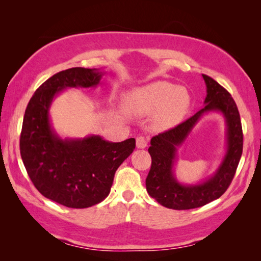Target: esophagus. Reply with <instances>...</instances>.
<instances>
[{
	"label": "esophagus",
	"mask_w": 261,
	"mask_h": 261,
	"mask_svg": "<svg viewBox=\"0 0 261 261\" xmlns=\"http://www.w3.org/2000/svg\"><path fill=\"white\" fill-rule=\"evenodd\" d=\"M136 145L137 148H145L147 146V140L143 136H138L136 138Z\"/></svg>",
	"instance_id": "esophagus-1"
}]
</instances>
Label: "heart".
Instances as JSON below:
<instances>
[{
    "label": "heart",
    "mask_w": 261,
    "mask_h": 261,
    "mask_svg": "<svg viewBox=\"0 0 261 261\" xmlns=\"http://www.w3.org/2000/svg\"><path fill=\"white\" fill-rule=\"evenodd\" d=\"M191 98L183 86L168 82H154L137 87L126 93L124 106L129 112L146 115L155 112L154 123L158 126L169 127L188 113Z\"/></svg>",
    "instance_id": "b5f03b06"
}]
</instances>
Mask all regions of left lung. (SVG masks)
Masks as SVG:
<instances>
[{
	"label": "left lung",
	"mask_w": 261,
	"mask_h": 261,
	"mask_svg": "<svg viewBox=\"0 0 261 261\" xmlns=\"http://www.w3.org/2000/svg\"><path fill=\"white\" fill-rule=\"evenodd\" d=\"M206 84L204 108L174 129L153 137L148 153L151 170L146 178V190L159 204L171 210H191L218 199L226 192L243 152V132L240 113L227 90L213 78L202 74ZM221 113L226 123V152L215 173L200 182H179L174 175L178 148L181 147L194 126L205 114Z\"/></svg>",
	"instance_id": "left-lung-1"
}]
</instances>
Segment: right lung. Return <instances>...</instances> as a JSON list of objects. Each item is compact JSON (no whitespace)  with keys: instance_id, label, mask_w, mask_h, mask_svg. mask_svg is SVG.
Masks as SVG:
<instances>
[{"instance_id":"right-lung-1","label":"right lung","mask_w":261,"mask_h":261,"mask_svg":"<svg viewBox=\"0 0 261 261\" xmlns=\"http://www.w3.org/2000/svg\"><path fill=\"white\" fill-rule=\"evenodd\" d=\"M100 69L71 68L54 74L35 91L25 110L20 155L42 196L70 208H86L108 197L117 168L134 152L136 139L113 143L99 135L62 138L53 126L50 107L67 88L101 84Z\"/></svg>"}]
</instances>
